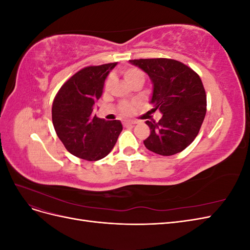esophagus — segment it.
<instances>
[{
    "label": "esophagus",
    "mask_w": 250,
    "mask_h": 250,
    "mask_svg": "<svg viewBox=\"0 0 250 250\" xmlns=\"http://www.w3.org/2000/svg\"><path fill=\"white\" fill-rule=\"evenodd\" d=\"M135 123V121H125V122H123V125L124 126H130V125H134Z\"/></svg>",
    "instance_id": "esophagus-1"
}]
</instances>
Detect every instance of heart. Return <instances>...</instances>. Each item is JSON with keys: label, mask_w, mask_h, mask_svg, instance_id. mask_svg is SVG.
<instances>
[{"label": "heart", "mask_w": 250, "mask_h": 250, "mask_svg": "<svg viewBox=\"0 0 250 250\" xmlns=\"http://www.w3.org/2000/svg\"><path fill=\"white\" fill-rule=\"evenodd\" d=\"M122 74H123L124 79L127 81V83L129 85H132L137 82L143 83L144 80H145V73H144L141 69H139V67H137V66L127 67V69L123 70ZM110 83H111V77L107 78V80L105 81V85H104L105 88H108ZM120 110L123 113V115H130L133 110V107L130 104L123 103L122 105H121Z\"/></svg>", "instance_id": "obj_1"}]
</instances>
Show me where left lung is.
<instances>
[{
    "label": "left lung",
    "instance_id": "8db88e82",
    "mask_svg": "<svg viewBox=\"0 0 250 250\" xmlns=\"http://www.w3.org/2000/svg\"><path fill=\"white\" fill-rule=\"evenodd\" d=\"M148 74L153 84L151 111L162 119L146 121L150 135L144 141L152 152L169 156L185 150L197 137L207 113V95L199 75L169 58L129 60Z\"/></svg>",
    "mask_w": 250,
    "mask_h": 250
}]
</instances>
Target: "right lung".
<instances>
[{
  "instance_id": "obj_1",
  "label": "right lung",
  "mask_w": 250,
  "mask_h": 250,
  "mask_svg": "<svg viewBox=\"0 0 250 250\" xmlns=\"http://www.w3.org/2000/svg\"><path fill=\"white\" fill-rule=\"evenodd\" d=\"M117 62L80 70L60 87L52 105L57 137L69 152L89 162L106 156L116 145L123 126L119 120L105 121L94 112L104 82Z\"/></svg>"
}]
</instances>
